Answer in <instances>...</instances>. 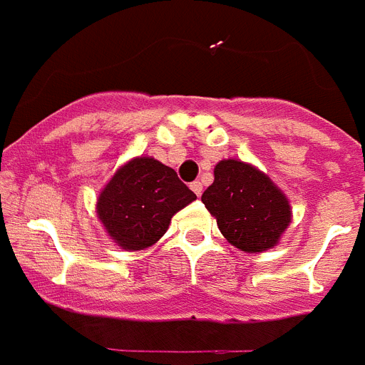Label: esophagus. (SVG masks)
I'll list each match as a JSON object with an SVG mask.
<instances>
[{
  "label": "esophagus",
  "instance_id": "esophagus-1",
  "mask_svg": "<svg viewBox=\"0 0 365 365\" xmlns=\"http://www.w3.org/2000/svg\"><path fill=\"white\" fill-rule=\"evenodd\" d=\"M190 188L193 190V193L197 195V197H201V193H202V185L199 182V180H193L192 185H190Z\"/></svg>",
  "mask_w": 365,
  "mask_h": 365
}]
</instances>
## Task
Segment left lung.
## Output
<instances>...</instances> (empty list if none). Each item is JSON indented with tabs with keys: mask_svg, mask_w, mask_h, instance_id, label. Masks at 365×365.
<instances>
[{
	"mask_svg": "<svg viewBox=\"0 0 365 365\" xmlns=\"http://www.w3.org/2000/svg\"><path fill=\"white\" fill-rule=\"evenodd\" d=\"M201 201L221 234L243 252H263L278 243L291 222L289 201L272 180L250 164L221 160Z\"/></svg>",
	"mask_w": 365,
	"mask_h": 365,
	"instance_id": "8db88e82",
	"label": "left lung"
}]
</instances>
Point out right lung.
<instances>
[{
    "label": "right lung",
    "mask_w": 365,
    "mask_h": 365,
    "mask_svg": "<svg viewBox=\"0 0 365 365\" xmlns=\"http://www.w3.org/2000/svg\"><path fill=\"white\" fill-rule=\"evenodd\" d=\"M195 199L175 170L138 157L113 175L100 193L96 212L118 247L143 250L159 241L173 214Z\"/></svg>",
    "instance_id": "add662e5"
}]
</instances>
